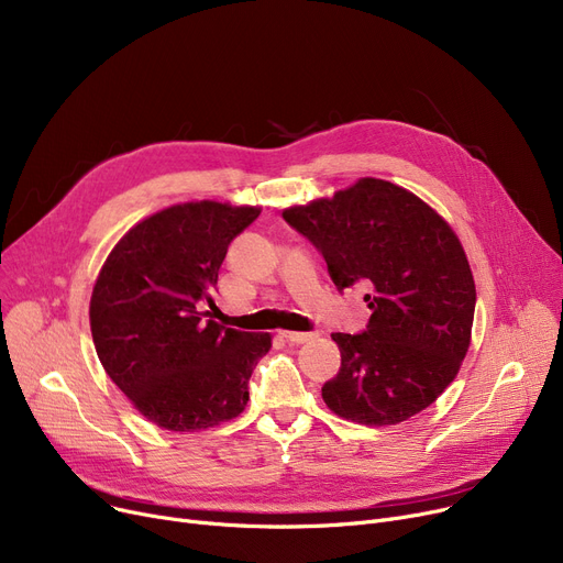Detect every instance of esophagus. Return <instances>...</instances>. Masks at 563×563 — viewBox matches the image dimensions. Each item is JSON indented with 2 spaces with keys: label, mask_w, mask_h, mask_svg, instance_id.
Masks as SVG:
<instances>
[{
  "label": "esophagus",
  "mask_w": 563,
  "mask_h": 563,
  "mask_svg": "<svg viewBox=\"0 0 563 563\" xmlns=\"http://www.w3.org/2000/svg\"><path fill=\"white\" fill-rule=\"evenodd\" d=\"M280 335H283L287 342H291V344H303V342H308V340L314 338V333H299V331H283Z\"/></svg>",
  "instance_id": "34e87169"
}]
</instances>
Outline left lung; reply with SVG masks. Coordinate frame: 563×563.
<instances>
[{
  "mask_svg": "<svg viewBox=\"0 0 563 563\" xmlns=\"http://www.w3.org/2000/svg\"><path fill=\"white\" fill-rule=\"evenodd\" d=\"M283 219L321 251L338 289L365 283L367 331L333 333L342 367L321 397L342 420L399 424L456 378L477 289L452 225L422 198L378 177L291 205Z\"/></svg>",
  "mask_w": 563,
  "mask_h": 563,
  "instance_id": "obj_1",
  "label": "left lung"
}]
</instances>
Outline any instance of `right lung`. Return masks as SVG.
<instances>
[{
	"instance_id": "obj_1",
	"label": "right lung",
	"mask_w": 563,
	"mask_h": 563,
	"mask_svg": "<svg viewBox=\"0 0 563 563\" xmlns=\"http://www.w3.org/2000/svg\"><path fill=\"white\" fill-rule=\"evenodd\" d=\"M255 205L191 200L132 225L107 255L91 294L93 344L109 378L145 420L202 431L246 408L249 378L269 333L202 321L228 244Z\"/></svg>"
}]
</instances>
